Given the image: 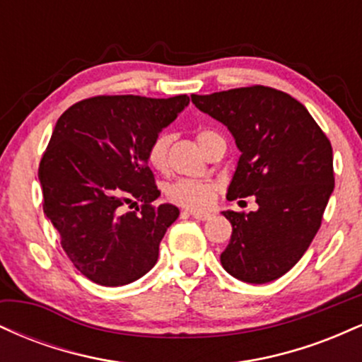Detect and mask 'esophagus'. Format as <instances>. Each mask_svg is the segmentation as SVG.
Here are the masks:
<instances>
[{
	"mask_svg": "<svg viewBox=\"0 0 362 362\" xmlns=\"http://www.w3.org/2000/svg\"><path fill=\"white\" fill-rule=\"evenodd\" d=\"M189 214L192 216V218H195V219H199V221H206V219H209L211 216V213H207V211H189Z\"/></svg>",
	"mask_w": 362,
	"mask_h": 362,
	"instance_id": "esophagus-1",
	"label": "esophagus"
}]
</instances>
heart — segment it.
Returning <instances> with one entry per match:
<instances>
[{
  "label": "heart",
  "instance_id": "b5f03b06",
  "mask_svg": "<svg viewBox=\"0 0 362 362\" xmlns=\"http://www.w3.org/2000/svg\"><path fill=\"white\" fill-rule=\"evenodd\" d=\"M221 136L211 129H202L197 132V143L202 149L209 148L214 139ZM172 143V136L168 132H160L148 146V161L155 170H165L168 161V148ZM214 182L211 180H192V178H180L167 187V195L172 202L189 209H204L214 201L216 195Z\"/></svg>",
  "mask_w": 362,
  "mask_h": 362
}]
</instances>
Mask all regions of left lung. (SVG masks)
Here are the masks:
<instances>
[{
  "label": "left lung",
  "instance_id": "1",
  "mask_svg": "<svg viewBox=\"0 0 362 362\" xmlns=\"http://www.w3.org/2000/svg\"><path fill=\"white\" fill-rule=\"evenodd\" d=\"M199 110L223 122L240 149L226 197L255 195L259 209L223 211L233 226L224 271L250 284L284 276L308 250L334 192V155L306 107L269 86L192 95Z\"/></svg>",
  "mask_w": 362,
  "mask_h": 362
}]
</instances>
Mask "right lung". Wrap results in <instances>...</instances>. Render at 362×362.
I'll return each mask as SVG.
<instances>
[{"mask_svg": "<svg viewBox=\"0 0 362 362\" xmlns=\"http://www.w3.org/2000/svg\"><path fill=\"white\" fill-rule=\"evenodd\" d=\"M187 105V95H100L57 119L39 165L44 213L90 281L124 286L156 264L161 238L180 211L153 206L160 190L148 146ZM124 205L139 207L124 211Z\"/></svg>", "mask_w": 362, "mask_h": 362, "instance_id": "right-lung-1", "label": "right lung"}]
</instances>
